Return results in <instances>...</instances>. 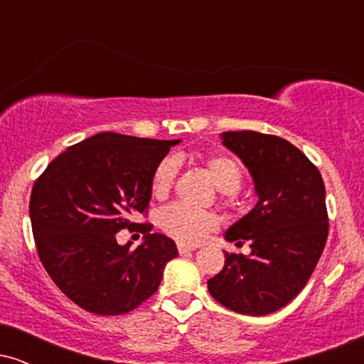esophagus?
I'll return each instance as SVG.
<instances>
[{"label":"esophagus","instance_id":"obj_1","mask_svg":"<svg viewBox=\"0 0 364 364\" xmlns=\"http://www.w3.org/2000/svg\"><path fill=\"white\" fill-rule=\"evenodd\" d=\"M193 250H195V246H188V245H178V252H179V255H186V253L193 252Z\"/></svg>","mask_w":364,"mask_h":364}]
</instances>
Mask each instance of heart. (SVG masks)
I'll list each match as a JSON object with an SVG mask.
<instances>
[{"instance_id": "1", "label": "heart", "mask_w": 364, "mask_h": 364, "mask_svg": "<svg viewBox=\"0 0 364 364\" xmlns=\"http://www.w3.org/2000/svg\"><path fill=\"white\" fill-rule=\"evenodd\" d=\"M203 166H205L208 178L212 179L214 186L225 196H232L243 181V166L237 159L231 156H225V154L208 156L203 161ZM176 173L178 161L174 157H166L157 166L152 176V195L156 198L168 196ZM159 225L166 235L179 241V243L195 245L202 241L212 229H215L217 219L210 212L195 210V208L183 205V203H173V205L161 210Z\"/></svg>"}]
</instances>
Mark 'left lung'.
I'll return each mask as SVG.
<instances>
[{
  "mask_svg": "<svg viewBox=\"0 0 364 364\" xmlns=\"http://www.w3.org/2000/svg\"><path fill=\"white\" fill-rule=\"evenodd\" d=\"M220 140L248 169L258 202L224 232L236 245L250 241L252 252H225L224 269L207 287L229 310L269 315L299 294L323 252V179L310 159L281 136L245 129L225 132Z\"/></svg>",
  "mask_w": 364,
  "mask_h": 364,
  "instance_id": "left-lung-1",
  "label": "left lung"
}]
</instances>
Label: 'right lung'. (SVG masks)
<instances>
[{"label":"right lung","mask_w":364,"mask_h":364,"mask_svg":"<svg viewBox=\"0 0 364 364\" xmlns=\"http://www.w3.org/2000/svg\"><path fill=\"white\" fill-rule=\"evenodd\" d=\"M181 140L104 132L61 152L34 183L32 232L44 269L60 289L97 315H123L157 291L176 243L132 219L147 210L154 171ZM139 225L144 241L119 245Z\"/></svg>","instance_id":"add662e5"}]
</instances>
